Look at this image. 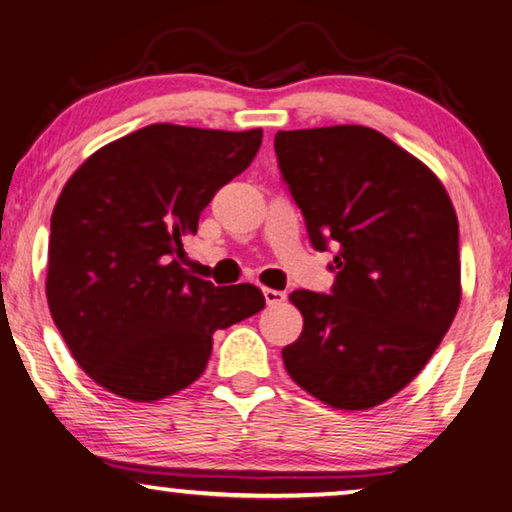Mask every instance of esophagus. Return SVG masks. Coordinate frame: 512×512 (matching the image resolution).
<instances>
[{
  "mask_svg": "<svg viewBox=\"0 0 512 512\" xmlns=\"http://www.w3.org/2000/svg\"><path fill=\"white\" fill-rule=\"evenodd\" d=\"M262 291H264V298H266V302H268V305H280V302H284V300H287V293H284V291H277V289H268V287H264Z\"/></svg>",
  "mask_w": 512,
  "mask_h": 512,
  "instance_id": "esophagus-1",
  "label": "esophagus"
}]
</instances>
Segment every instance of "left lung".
Returning a JSON list of instances; mask_svg holds the SVG:
<instances>
[{
	"instance_id": "left-lung-1",
	"label": "left lung",
	"mask_w": 512,
	"mask_h": 512,
	"mask_svg": "<svg viewBox=\"0 0 512 512\" xmlns=\"http://www.w3.org/2000/svg\"><path fill=\"white\" fill-rule=\"evenodd\" d=\"M275 155L311 246L336 248L329 296H289L305 327L284 366L334 409H372L411 384L456 316L454 205L427 164L366 126L280 131Z\"/></svg>"
}]
</instances>
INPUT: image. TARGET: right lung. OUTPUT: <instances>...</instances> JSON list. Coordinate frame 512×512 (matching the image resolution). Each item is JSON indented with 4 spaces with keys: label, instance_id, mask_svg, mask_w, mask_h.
Listing matches in <instances>:
<instances>
[{
    "label": "right lung",
    "instance_id": "add662e5",
    "mask_svg": "<svg viewBox=\"0 0 512 512\" xmlns=\"http://www.w3.org/2000/svg\"><path fill=\"white\" fill-rule=\"evenodd\" d=\"M262 128L151 124L92 153L51 214L47 302L76 363L106 391L153 402L203 375L212 336L262 311L253 284L187 271L183 239L244 171Z\"/></svg>",
    "mask_w": 512,
    "mask_h": 512
}]
</instances>
